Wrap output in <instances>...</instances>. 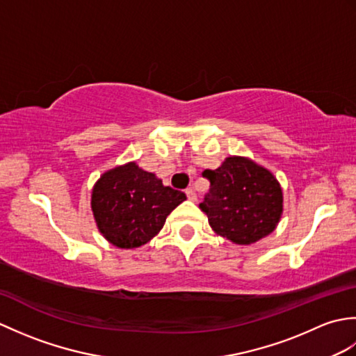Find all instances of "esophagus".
Segmentation results:
<instances>
[{"mask_svg": "<svg viewBox=\"0 0 356 356\" xmlns=\"http://www.w3.org/2000/svg\"><path fill=\"white\" fill-rule=\"evenodd\" d=\"M185 194H186V197L190 199V200H197V194H195V191L193 190V188H186L185 190Z\"/></svg>", "mask_w": 356, "mask_h": 356, "instance_id": "obj_1", "label": "esophagus"}]
</instances>
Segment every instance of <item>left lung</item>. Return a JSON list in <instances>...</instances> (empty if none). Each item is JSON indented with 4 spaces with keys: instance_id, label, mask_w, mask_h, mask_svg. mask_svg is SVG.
<instances>
[{
    "instance_id": "1",
    "label": "left lung",
    "mask_w": 356,
    "mask_h": 356,
    "mask_svg": "<svg viewBox=\"0 0 356 356\" xmlns=\"http://www.w3.org/2000/svg\"><path fill=\"white\" fill-rule=\"evenodd\" d=\"M209 193L200 203L218 236L251 245L275 229L283 193L274 174L245 157H228L217 170H205Z\"/></svg>"
}]
</instances>
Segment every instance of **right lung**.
Wrapping results in <instances>:
<instances>
[{
  "label": "right lung",
  "mask_w": 356,
  "mask_h": 356,
  "mask_svg": "<svg viewBox=\"0 0 356 356\" xmlns=\"http://www.w3.org/2000/svg\"><path fill=\"white\" fill-rule=\"evenodd\" d=\"M186 199L163 186L134 162L104 172L92 193V209L102 236L118 248L145 245L163 228L171 211Z\"/></svg>",
  "instance_id": "add662e5"
}]
</instances>
